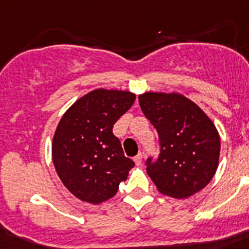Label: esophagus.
Wrapping results in <instances>:
<instances>
[{
	"mask_svg": "<svg viewBox=\"0 0 249 249\" xmlns=\"http://www.w3.org/2000/svg\"><path fill=\"white\" fill-rule=\"evenodd\" d=\"M134 162H135V165H142V162H143V155L142 153H138V155H137V156L134 157Z\"/></svg>",
	"mask_w": 249,
	"mask_h": 249,
	"instance_id": "1",
	"label": "esophagus"
}]
</instances>
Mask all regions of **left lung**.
<instances>
[{"label": "left lung", "instance_id": "1", "mask_svg": "<svg viewBox=\"0 0 249 249\" xmlns=\"http://www.w3.org/2000/svg\"><path fill=\"white\" fill-rule=\"evenodd\" d=\"M143 114L159 133L160 153L145 161L159 192L187 198L210 183L219 165L220 137L209 116L178 93L139 96Z\"/></svg>", "mask_w": 249, "mask_h": 249}]
</instances>
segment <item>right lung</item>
I'll return each mask as SVG.
<instances>
[{
    "label": "right lung",
    "instance_id": "right-lung-1",
    "mask_svg": "<svg viewBox=\"0 0 249 249\" xmlns=\"http://www.w3.org/2000/svg\"><path fill=\"white\" fill-rule=\"evenodd\" d=\"M135 94L96 89L78 100L54 131L52 160L58 178L76 198L93 205L116 195L134 166L112 133Z\"/></svg>",
    "mask_w": 249,
    "mask_h": 249
}]
</instances>
